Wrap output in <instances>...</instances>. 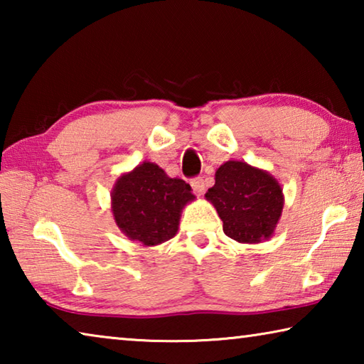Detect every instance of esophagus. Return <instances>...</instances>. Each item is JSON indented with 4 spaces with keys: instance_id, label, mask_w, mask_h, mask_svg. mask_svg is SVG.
<instances>
[{
    "instance_id": "esophagus-1",
    "label": "esophagus",
    "mask_w": 364,
    "mask_h": 364,
    "mask_svg": "<svg viewBox=\"0 0 364 364\" xmlns=\"http://www.w3.org/2000/svg\"><path fill=\"white\" fill-rule=\"evenodd\" d=\"M191 186H193V191L196 194H202L205 191V183H204V180H202V178L199 176V178H194L193 181H191Z\"/></svg>"
}]
</instances>
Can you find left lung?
Returning <instances> with one entry per match:
<instances>
[{"label": "left lung", "instance_id": "left-lung-1", "mask_svg": "<svg viewBox=\"0 0 364 364\" xmlns=\"http://www.w3.org/2000/svg\"><path fill=\"white\" fill-rule=\"evenodd\" d=\"M205 199L217 208L226 236L241 244H258L273 236L284 207L279 181L244 160L220 165Z\"/></svg>", "mask_w": 364, "mask_h": 364}]
</instances>
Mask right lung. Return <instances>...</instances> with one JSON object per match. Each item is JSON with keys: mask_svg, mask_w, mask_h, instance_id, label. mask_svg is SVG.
Masks as SVG:
<instances>
[{"mask_svg": "<svg viewBox=\"0 0 364 364\" xmlns=\"http://www.w3.org/2000/svg\"><path fill=\"white\" fill-rule=\"evenodd\" d=\"M194 199L186 181L170 178L157 164L144 160L117 178L110 210L130 241L152 247L175 236L183 208Z\"/></svg>", "mask_w": 364, "mask_h": 364, "instance_id": "1", "label": "right lung"}]
</instances>
